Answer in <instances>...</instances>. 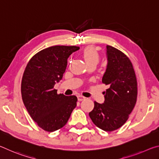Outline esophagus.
Wrapping results in <instances>:
<instances>
[{
  "label": "esophagus",
  "instance_id": "obj_1",
  "mask_svg": "<svg viewBox=\"0 0 159 159\" xmlns=\"http://www.w3.org/2000/svg\"><path fill=\"white\" fill-rule=\"evenodd\" d=\"M77 98H78V100H79V101H83V100H84V99H85V97L81 96V95H78L77 96Z\"/></svg>",
  "mask_w": 159,
  "mask_h": 159
}]
</instances>
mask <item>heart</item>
Wrapping results in <instances>:
<instances>
[{"instance_id": "heart-1", "label": "heart", "mask_w": 159, "mask_h": 159, "mask_svg": "<svg viewBox=\"0 0 159 159\" xmlns=\"http://www.w3.org/2000/svg\"><path fill=\"white\" fill-rule=\"evenodd\" d=\"M83 57L88 65L89 64H95L96 65L99 60V53L93 46H88L83 50Z\"/></svg>"}]
</instances>
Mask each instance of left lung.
I'll list each match as a JSON object with an SVG mask.
<instances>
[{
    "label": "left lung",
    "instance_id": "1",
    "mask_svg": "<svg viewBox=\"0 0 159 159\" xmlns=\"http://www.w3.org/2000/svg\"><path fill=\"white\" fill-rule=\"evenodd\" d=\"M107 66L102 83L108 85L104 102L95 106L89 116L94 124L104 131L121 127L136 104L138 83L133 64L121 51L107 45Z\"/></svg>",
    "mask_w": 159,
    "mask_h": 159
}]
</instances>
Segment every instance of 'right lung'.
<instances>
[{
	"instance_id": "right-lung-1",
	"label": "right lung",
	"mask_w": 159,
	"mask_h": 159,
	"mask_svg": "<svg viewBox=\"0 0 159 159\" xmlns=\"http://www.w3.org/2000/svg\"><path fill=\"white\" fill-rule=\"evenodd\" d=\"M79 48L65 45L47 48L34 55L26 66L21 98L32 119L45 131L64 127L76 107V96L57 94L54 85L62 79L67 59Z\"/></svg>"
}]
</instances>
